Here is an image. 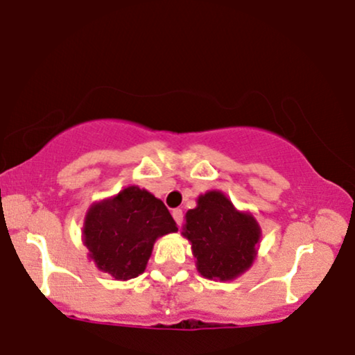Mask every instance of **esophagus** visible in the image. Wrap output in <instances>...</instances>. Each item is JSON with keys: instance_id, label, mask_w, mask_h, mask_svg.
Wrapping results in <instances>:
<instances>
[{"instance_id": "esophagus-1", "label": "esophagus", "mask_w": 355, "mask_h": 355, "mask_svg": "<svg viewBox=\"0 0 355 355\" xmlns=\"http://www.w3.org/2000/svg\"><path fill=\"white\" fill-rule=\"evenodd\" d=\"M172 216L175 219V223H177V226H182V223H183V211L180 208L173 209L172 211Z\"/></svg>"}]
</instances>
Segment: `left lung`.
<instances>
[{"instance_id":"left-lung-1","label":"left lung","mask_w":355,"mask_h":355,"mask_svg":"<svg viewBox=\"0 0 355 355\" xmlns=\"http://www.w3.org/2000/svg\"><path fill=\"white\" fill-rule=\"evenodd\" d=\"M185 218L183 236L191 242L201 275L231 280L252 266L259 224L250 214L239 213L221 191L200 196L198 206Z\"/></svg>"}]
</instances>
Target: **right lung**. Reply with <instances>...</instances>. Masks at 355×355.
Masks as SVG:
<instances>
[{"mask_svg": "<svg viewBox=\"0 0 355 355\" xmlns=\"http://www.w3.org/2000/svg\"><path fill=\"white\" fill-rule=\"evenodd\" d=\"M177 231L167 206L149 191L128 187L113 200L92 206L83 237L98 268L116 280L141 275L159 236Z\"/></svg>", "mask_w": 355, "mask_h": 355, "instance_id": "right-lung-1", "label": "right lung"}]
</instances>
